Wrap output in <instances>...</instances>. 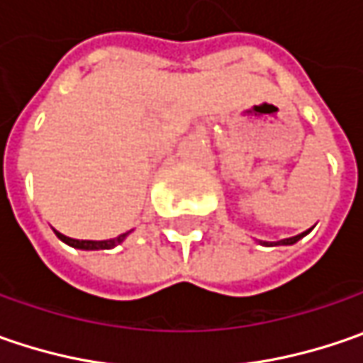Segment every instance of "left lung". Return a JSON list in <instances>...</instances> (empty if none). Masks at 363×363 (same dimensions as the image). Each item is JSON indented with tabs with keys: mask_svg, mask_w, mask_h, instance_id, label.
Returning a JSON list of instances; mask_svg holds the SVG:
<instances>
[{
	"mask_svg": "<svg viewBox=\"0 0 363 363\" xmlns=\"http://www.w3.org/2000/svg\"><path fill=\"white\" fill-rule=\"evenodd\" d=\"M307 233V231H305ZM305 233H301V235H294V238H289V240H282V242H276V245H291V244H296Z\"/></svg>",
	"mask_w": 363,
	"mask_h": 363,
	"instance_id": "8db88e82",
	"label": "left lung"
}]
</instances>
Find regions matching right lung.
I'll return each instance as SVG.
<instances>
[{
  "label": "right lung",
  "mask_w": 363,
  "mask_h": 363,
  "mask_svg": "<svg viewBox=\"0 0 363 363\" xmlns=\"http://www.w3.org/2000/svg\"><path fill=\"white\" fill-rule=\"evenodd\" d=\"M128 233H130V231H128ZM128 233H121L118 238L105 240V242H91V240H72V238H67V235H62V233L56 231V235H58L65 244L72 245V247H79V250H109V247H113V245L121 244V242L125 240Z\"/></svg>",
  "instance_id": "right-lung-1"
}]
</instances>
